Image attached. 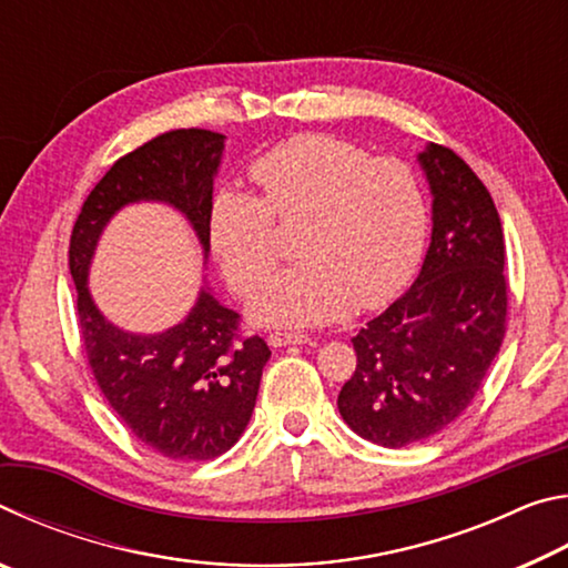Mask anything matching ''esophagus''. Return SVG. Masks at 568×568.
I'll return each instance as SVG.
<instances>
[{"mask_svg":"<svg viewBox=\"0 0 568 568\" xmlns=\"http://www.w3.org/2000/svg\"><path fill=\"white\" fill-rule=\"evenodd\" d=\"M267 343L273 345V348H283V345H305L311 343L305 333H291V331H273L267 335Z\"/></svg>","mask_w":568,"mask_h":568,"instance_id":"obj_1","label":"esophagus"}]
</instances>
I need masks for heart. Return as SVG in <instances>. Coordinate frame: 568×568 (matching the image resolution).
<instances>
[{
  "label": "heart",
  "mask_w": 568,
  "mask_h": 568,
  "mask_svg": "<svg viewBox=\"0 0 568 568\" xmlns=\"http://www.w3.org/2000/svg\"><path fill=\"white\" fill-rule=\"evenodd\" d=\"M261 197L223 190L210 210V245L237 295L250 297L275 267L273 217L305 215L287 267L253 303L271 325H321L353 305L381 307L420 263L428 203L416 172L328 134H297L250 168Z\"/></svg>",
  "instance_id": "b5f03b06"
}]
</instances>
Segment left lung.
<instances>
[{"instance_id": "1", "label": "left lung", "mask_w": 568, "mask_h": 568, "mask_svg": "<svg viewBox=\"0 0 568 568\" xmlns=\"http://www.w3.org/2000/svg\"><path fill=\"white\" fill-rule=\"evenodd\" d=\"M434 233L416 283L353 338L343 420L371 444L403 448L450 426L484 383L506 333L504 230L491 192L454 150L418 152Z\"/></svg>"}]
</instances>
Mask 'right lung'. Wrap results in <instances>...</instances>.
Listing matches in <instances>:
<instances>
[{
  "instance_id": "right-lung-1",
  "label": "right lung",
  "mask_w": 568,
  "mask_h": 568,
  "mask_svg": "<svg viewBox=\"0 0 568 568\" xmlns=\"http://www.w3.org/2000/svg\"><path fill=\"white\" fill-rule=\"evenodd\" d=\"M225 134L170 130L108 170L84 200L70 237L77 315L92 376L132 436L172 460L223 456L243 436L271 348L243 338L240 315L200 287L187 318L162 333H130L94 305L88 275L102 230L132 203H165L187 217L210 253L213 180Z\"/></svg>"
}]
</instances>
